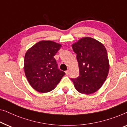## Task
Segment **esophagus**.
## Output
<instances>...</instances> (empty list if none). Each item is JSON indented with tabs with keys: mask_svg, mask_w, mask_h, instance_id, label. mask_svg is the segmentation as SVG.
<instances>
[{
	"mask_svg": "<svg viewBox=\"0 0 127 127\" xmlns=\"http://www.w3.org/2000/svg\"><path fill=\"white\" fill-rule=\"evenodd\" d=\"M69 70H68V69L67 71H65V74H66V75H67L69 74Z\"/></svg>",
	"mask_w": 127,
	"mask_h": 127,
	"instance_id": "obj_1",
	"label": "esophagus"
}]
</instances>
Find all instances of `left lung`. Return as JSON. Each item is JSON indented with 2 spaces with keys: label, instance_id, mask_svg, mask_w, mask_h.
I'll list each match as a JSON object with an SVG mask.
<instances>
[{
  "label": "left lung",
  "instance_id": "1",
  "mask_svg": "<svg viewBox=\"0 0 127 127\" xmlns=\"http://www.w3.org/2000/svg\"><path fill=\"white\" fill-rule=\"evenodd\" d=\"M79 64L80 75L71 79L80 93L90 94L97 92L106 81L109 62L102 43L92 37H85L72 44Z\"/></svg>",
  "mask_w": 127,
  "mask_h": 127
}]
</instances>
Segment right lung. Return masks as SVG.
I'll return each mask as SVG.
<instances>
[{"instance_id":"obj_1","label":"right lung","mask_w":127,"mask_h":127,"mask_svg":"<svg viewBox=\"0 0 127 127\" xmlns=\"http://www.w3.org/2000/svg\"><path fill=\"white\" fill-rule=\"evenodd\" d=\"M62 47L50 40L39 41L25 55L24 71L30 86L37 92L45 93L53 90L65 72L58 68L54 56Z\"/></svg>"}]
</instances>
